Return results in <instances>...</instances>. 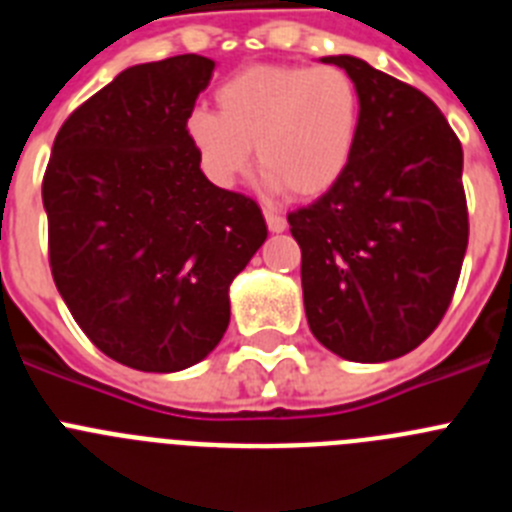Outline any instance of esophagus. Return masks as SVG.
I'll list each match as a JSON object with an SVG mask.
<instances>
[{"instance_id": "34e87169", "label": "esophagus", "mask_w": 512, "mask_h": 512, "mask_svg": "<svg viewBox=\"0 0 512 512\" xmlns=\"http://www.w3.org/2000/svg\"><path fill=\"white\" fill-rule=\"evenodd\" d=\"M264 217H266V225H269L271 233H282V230L287 228V217L279 215V212L264 210Z\"/></svg>"}]
</instances>
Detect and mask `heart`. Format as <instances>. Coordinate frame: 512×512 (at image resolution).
I'll return each instance as SVG.
<instances>
[{
	"mask_svg": "<svg viewBox=\"0 0 512 512\" xmlns=\"http://www.w3.org/2000/svg\"><path fill=\"white\" fill-rule=\"evenodd\" d=\"M217 107H197L184 125L217 187H233L246 174L251 146L266 182L295 197L328 192L354 156L361 94L341 66H248L223 81Z\"/></svg>",
	"mask_w": 512,
	"mask_h": 512,
	"instance_id": "b5f03b06",
	"label": "heart"
}]
</instances>
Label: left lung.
Returning <instances> with one entry per match:
<instances>
[{
  "label": "left lung",
  "instance_id": "left-lung-1",
  "mask_svg": "<svg viewBox=\"0 0 512 512\" xmlns=\"http://www.w3.org/2000/svg\"><path fill=\"white\" fill-rule=\"evenodd\" d=\"M361 122L348 169L323 197L289 212L302 251L312 336L348 361L410 354L446 315L469 243L464 153L420 89L354 56Z\"/></svg>",
  "mask_w": 512,
  "mask_h": 512
}]
</instances>
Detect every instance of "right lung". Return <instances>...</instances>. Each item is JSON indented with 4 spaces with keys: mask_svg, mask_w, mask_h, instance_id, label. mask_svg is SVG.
<instances>
[{
    "mask_svg": "<svg viewBox=\"0 0 512 512\" xmlns=\"http://www.w3.org/2000/svg\"><path fill=\"white\" fill-rule=\"evenodd\" d=\"M212 69L184 53L117 74L66 117L43 176L53 282L89 341L138 372L210 354L266 241L261 207L215 187L184 130Z\"/></svg>",
    "mask_w": 512,
    "mask_h": 512,
    "instance_id": "obj_1",
    "label": "right lung"
}]
</instances>
